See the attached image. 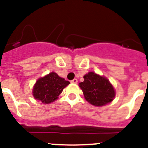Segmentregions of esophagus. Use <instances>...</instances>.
<instances>
[{
  "label": "esophagus",
  "instance_id": "34e87169",
  "mask_svg": "<svg viewBox=\"0 0 148 148\" xmlns=\"http://www.w3.org/2000/svg\"><path fill=\"white\" fill-rule=\"evenodd\" d=\"M71 82L72 84H77V79H76V78H74V80H72Z\"/></svg>",
  "mask_w": 148,
  "mask_h": 148
}]
</instances>
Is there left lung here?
I'll return each instance as SVG.
<instances>
[{
	"mask_svg": "<svg viewBox=\"0 0 148 148\" xmlns=\"http://www.w3.org/2000/svg\"><path fill=\"white\" fill-rule=\"evenodd\" d=\"M84 81L79 84L86 101L95 106H103L112 101L115 91L109 80L94 72L84 77Z\"/></svg>",
	"mask_w": 148,
	"mask_h": 148,
	"instance_id": "obj_1",
	"label": "left lung"
}]
</instances>
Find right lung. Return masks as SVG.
<instances>
[{"mask_svg": "<svg viewBox=\"0 0 148 148\" xmlns=\"http://www.w3.org/2000/svg\"><path fill=\"white\" fill-rule=\"evenodd\" d=\"M69 84V81L60 77L55 72H52L36 82L33 95L34 99L43 104H49L58 99L63 89Z\"/></svg>", "mask_w": 148, "mask_h": 148, "instance_id": "right-lung-1", "label": "right lung"}]
</instances>
